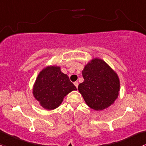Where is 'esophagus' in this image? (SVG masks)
I'll return each instance as SVG.
<instances>
[{
    "instance_id": "esophagus-1",
    "label": "esophagus",
    "mask_w": 146,
    "mask_h": 146,
    "mask_svg": "<svg viewBox=\"0 0 146 146\" xmlns=\"http://www.w3.org/2000/svg\"><path fill=\"white\" fill-rule=\"evenodd\" d=\"M78 85H79V83H78V82H74V85H75V86H76V87H78Z\"/></svg>"
}]
</instances>
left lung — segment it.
<instances>
[{
  "mask_svg": "<svg viewBox=\"0 0 146 146\" xmlns=\"http://www.w3.org/2000/svg\"><path fill=\"white\" fill-rule=\"evenodd\" d=\"M84 82L78 85V91L90 108L102 110L108 108L117 99L119 79L107 63L94 58L82 70Z\"/></svg>",
  "mask_w": 146,
  "mask_h": 146,
  "instance_id": "left-lung-1",
  "label": "left lung"
}]
</instances>
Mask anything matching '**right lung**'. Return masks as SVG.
Instances as JSON below:
<instances>
[{
	"mask_svg": "<svg viewBox=\"0 0 146 146\" xmlns=\"http://www.w3.org/2000/svg\"><path fill=\"white\" fill-rule=\"evenodd\" d=\"M73 90H77V88L68 76L61 72L60 67L49 66L38 74L33 87V94L42 108L54 110Z\"/></svg>",
	"mask_w": 146,
	"mask_h": 146,
	"instance_id": "obj_1",
	"label": "right lung"
}]
</instances>
